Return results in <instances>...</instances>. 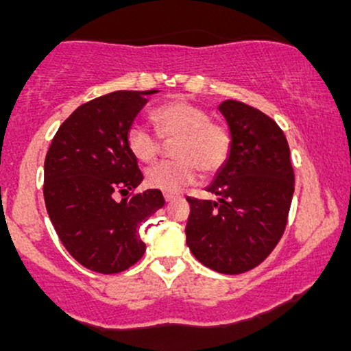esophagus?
Listing matches in <instances>:
<instances>
[{
  "instance_id": "esophagus-1",
  "label": "esophagus",
  "mask_w": 351,
  "mask_h": 351,
  "mask_svg": "<svg viewBox=\"0 0 351 351\" xmlns=\"http://www.w3.org/2000/svg\"><path fill=\"white\" fill-rule=\"evenodd\" d=\"M163 196H165V201H167V203H171V201L180 198V195H175V193H163Z\"/></svg>"
}]
</instances>
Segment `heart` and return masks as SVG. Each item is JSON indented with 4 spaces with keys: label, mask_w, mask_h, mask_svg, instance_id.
Masks as SVG:
<instances>
[{
    "label": "heart",
    "mask_w": 351,
    "mask_h": 351,
    "mask_svg": "<svg viewBox=\"0 0 351 351\" xmlns=\"http://www.w3.org/2000/svg\"><path fill=\"white\" fill-rule=\"evenodd\" d=\"M156 132L171 143L176 160L156 163L147 171V184L163 193H178L191 184L198 175L215 173L226 162L231 150V136L224 125L209 120L203 107L188 100H171L155 108L150 115ZM127 148L140 163H150L160 152L158 136L134 125L127 132Z\"/></svg>",
    "instance_id": "1"
}]
</instances>
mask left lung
Masks as SVG:
<instances>
[{
	"mask_svg": "<svg viewBox=\"0 0 351 351\" xmlns=\"http://www.w3.org/2000/svg\"><path fill=\"white\" fill-rule=\"evenodd\" d=\"M217 110L231 150L206 186L217 199L186 198V244L201 264L232 276L259 265L284 234L293 170L287 138L271 117L237 100Z\"/></svg>",
	"mask_w": 351,
	"mask_h": 351,
	"instance_id": "1",
	"label": "left lung"
}]
</instances>
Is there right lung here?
Returning a JSON list of instances; mask_svg holds the SVG:
<instances>
[{
  "instance_id": "obj_1",
  "label": "right lung",
  "mask_w": 351,
  "mask_h": 351,
  "mask_svg": "<svg viewBox=\"0 0 351 351\" xmlns=\"http://www.w3.org/2000/svg\"><path fill=\"white\" fill-rule=\"evenodd\" d=\"M158 90H117L75 108L59 127L44 162V201L60 243L99 274L134 265L147 245L140 224L163 208L160 189L115 201L142 183L127 132Z\"/></svg>"
}]
</instances>
